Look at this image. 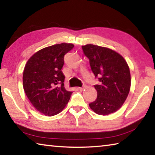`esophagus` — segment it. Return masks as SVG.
<instances>
[{
    "label": "esophagus",
    "instance_id": "obj_1",
    "mask_svg": "<svg viewBox=\"0 0 155 155\" xmlns=\"http://www.w3.org/2000/svg\"><path fill=\"white\" fill-rule=\"evenodd\" d=\"M85 88H86V86L84 85L83 87H78V90H79L80 91H83V90H84V89H85Z\"/></svg>",
    "mask_w": 155,
    "mask_h": 155
}]
</instances>
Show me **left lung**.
<instances>
[{
	"instance_id": "obj_1",
	"label": "left lung",
	"mask_w": 155,
	"mask_h": 155,
	"mask_svg": "<svg viewBox=\"0 0 155 155\" xmlns=\"http://www.w3.org/2000/svg\"><path fill=\"white\" fill-rule=\"evenodd\" d=\"M90 59L91 69L98 77L100 85H94L97 98L89 104L97 114L107 115L121 108L129 93L131 83L129 67L118 52L106 47L93 44L82 46Z\"/></svg>"
}]
</instances>
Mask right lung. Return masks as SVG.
Segmentation results:
<instances>
[{"label": "right lung", "instance_id": "1", "mask_svg": "<svg viewBox=\"0 0 155 155\" xmlns=\"http://www.w3.org/2000/svg\"><path fill=\"white\" fill-rule=\"evenodd\" d=\"M73 48L74 44L67 43L46 47L33 54L25 65L23 88L31 104L41 114L55 115L69 101L72 92L64 87L61 69L64 55Z\"/></svg>", "mask_w": 155, "mask_h": 155}]
</instances>
